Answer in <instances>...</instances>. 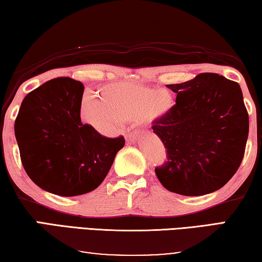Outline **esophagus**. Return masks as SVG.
Instances as JSON below:
<instances>
[{
  "label": "esophagus",
  "instance_id": "1",
  "mask_svg": "<svg viewBox=\"0 0 262 262\" xmlns=\"http://www.w3.org/2000/svg\"><path fill=\"white\" fill-rule=\"evenodd\" d=\"M124 137H125L127 142H135V140L138 138V134H130V132H126Z\"/></svg>",
  "mask_w": 262,
  "mask_h": 262
}]
</instances>
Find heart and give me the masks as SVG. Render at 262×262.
<instances>
[{"label": "heart", "mask_w": 262, "mask_h": 262, "mask_svg": "<svg viewBox=\"0 0 262 262\" xmlns=\"http://www.w3.org/2000/svg\"><path fill=\"white\" fill-rule=\"evenodd\" d=\"M174 105L166 89L120 82L100 89V98L85 96L80 105L83 122L102 134L118 130L122 120H156L164 117Z\"/></svg>", "instance_id": "1"}]
</instances>
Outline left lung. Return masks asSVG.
Segmentation results:
<instances>
[{
  "label": "left lung",
  "mask_w": 262,
  "mask_h": 262,
  "mask_svg": "<svg viewBox=\"0 0 262 262\" xmlns=\"http://www.w3.org/2000/svg\"><path fill=\"white\" fill-rule=\"evenodd\" d=\"M176 105L154 122L167 162L156 167L163 186L182 195L218 191L234 176L248 138V114L236 82L205 72L170 84Z\"/></svg>",
  "instance_id": "left-lung-1"
}]
</instances>
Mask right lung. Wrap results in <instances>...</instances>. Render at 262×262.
Segmentation results:
<instances>
[{"label": "right lung", "mask_w": 262, "mask_h": 262, "mask_svg": "<svg viewBox=\"0 0 262 262\" xmlns=\"http://www.w3.org/2000/svg\"><path fill=\"white\" fill-rule=\"evenodd\" d=\"M84 86L59 77L24 97L15 120L22 165L42 190L61 196L85 194L110 171L124 137L106 138L80 120Z\"/></svg>", "instance_id": "add662e5"}]
</instances>
